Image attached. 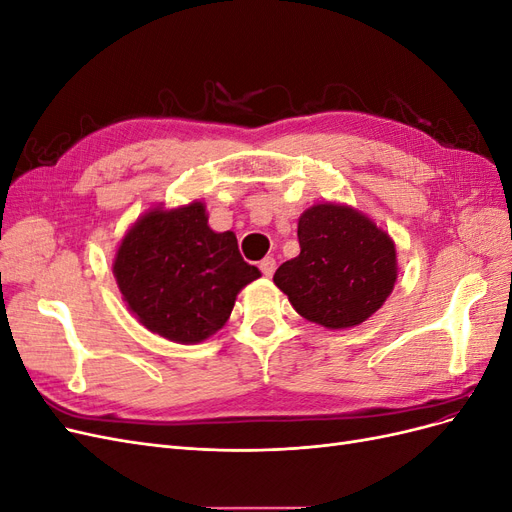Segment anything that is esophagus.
Instances as JSON below:
<instances>
[{
    "label": "esophagus",
    "mask_w": 512,
    "mask_h": 512,
    "mask_svg": "<svg viewBox=\"0 0 512 512\" xmlns=\"http://www.w3.org/2000/svg\"><path fill=\"white\" fill-rule=\"evenodd\" d=\"M260 271H262V275L265 277H271L273 273H275V258H271V256H267V258H262L260 260Z\"/></svg>",
    "instance_id": "34e87169"
}]
</instances>
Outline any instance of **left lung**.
Here are the masks:
<instances>
[{"label": "left lung", "instance_id": "obj_1", "mask_svg": "<svg viewBox=\"0 0 512 512\" xmlns=\"http://www.w3.org/2000/svg\"><path fill=\"white\" fill-rule=\"evenodd\" d=\"M301 254L273 282L305 320L342 331L365 322L397 282V250L389 232L363 211L316 203L299 218Z\"/></svg>", "mask_w": 512, "mask_h": 512}]
</instances>
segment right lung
Returning a JSON list of instances; mask_svg holds the SVG:
<instances>
[{
    "label": "right lung",
    "instance_id": "1",
    "mask_svg": "<svg viewBox=\"0 0 512 512\" xmlns=\"http://www.w3.org/2000/svg\"><path fill=\"white\" fill-rule=\"evenodd\" d=\"M203 200L151 207L123 235L113 275L134 318L177 344L218 333L237 294L260 277L239 254L235 232H215Z\"/></svg>",
    "mask_w": 512,
    "mask_h": 512
}]
</instances>
